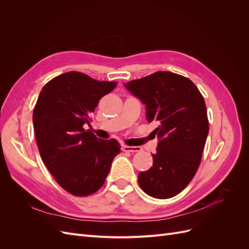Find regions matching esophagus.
Listing matches in <instances>:
<instances>
[{
	"label": "esophagus",
	"mask_w": 249,
	"mask_h": 249,
	"mask_svg": "<svg viewBox=\"0 0 249 249\" xmlns=\"http://www.w3.org/2000/svg\"><path fill=\"white\" fill-rule=\"evenodd\" d=\"M124 152H131V153H137L141 152L142 148L139 146H129V145H123Z\"/></svg>",
	"instance_id": "obj_1"
}]
</instances>
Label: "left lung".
Listing matches in <instances>:
<instances>
[{
  "mask_svg": "<svg viewBox=\"0 0 249 249\" xmlns=\"http://www.w3.org/2000/svg\"><path fill=\"white\" fill-rule=\"evenodd\" d=\"M146 105L148 123L159 138L153 166L138 182L149 196L166 199L183 191L196 173L209 133L203 96L194 83L170 71H157L124 84Z\"/></svg>",
  "mask_w": 249,
  "mask_h": 249,
  "instance_id": "obj_1",
  "label": "left lung"
}]
</instances>
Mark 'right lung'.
Here are the masks:
<instances>
[{"label": "right lung", "instance_id": "right-lung-1", "mask_svg": "<svg viewBox=\"0 0 249 249\" xmlns=\"http://www.w3.org/2000/svg\"><path fill=\"white\" fill-rule=\"evenodd\" d=\"M116 85L69 71L49 81L36 102L33 125L41 159L56 182L74 196L100 190L120 153L116 139H100L83 127Z\"/></svg>", "mask_w": 249, "mask_h": 249}]
</instances>
